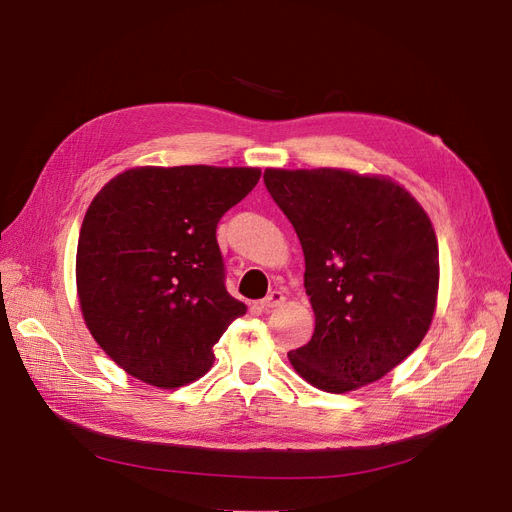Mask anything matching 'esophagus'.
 Masks as SVG:
<instances>
[{
  "label": "esophagus",
  "mask_w": 512,
  "mask_h": 512,
  "mask_svg": "<svg viewBox=\"0 0 512 512\" xmlns=\"http://www.w3.org/2000/svg\"><path fill=\"white\" fill-rule=\"evenodd\" d=\"M284 301H286L284 292H280V290H273L267 299H262V301L258 303V307L262 309V312H271L273 307H280Z\"/></svg>",
  "instance_id": "esophagus-1"
}]
</instances>
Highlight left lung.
I'll list each match as a JSON object with an SVG mask.
<instances>
[{
  "label": "left lung",
  "instance_id": "left-lung-1",
  "mask_svg": "<svg viewBox=\"0 0 512 512\" xmlns=\"http://www.w3.org/2000/svg\"><path fill=\"white\" fill-rule=\"evenodd\" d=\"M265 185L305 256L316 316L288 352L297 374L327 393L376 382L427 335L438 303V239L397 181L344 168H267Z\"/></svg>",
  "mask_w": 512,
  "mask_h": 512
}]
</instances>
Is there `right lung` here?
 <instances>
[{"label":"right lung","mask_w":512,"mask_h":512,"mask_svg":"<svg viewBox=\"0 0 512 512\" xmlns=\"http://www.w3.org/2000/svg\"><path fill=\"white\" fill-rule=\"evenodd\" d=\"M252 166H136L91 200L76 247V294L98 346L130 376L179 389L247 307L224 286L215 228L254 190Z\"/></svg>","instance_id":"right-lung-1"}]
</instances>
